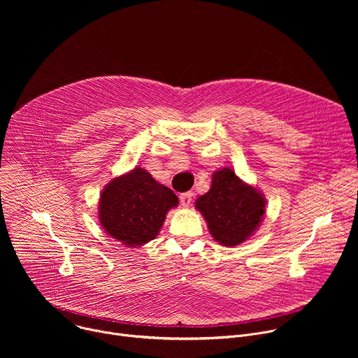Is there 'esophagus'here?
Returning a JSON list of instances; mask_svg holds the SVG:
<instances>
[{
    "mask_svg": "<svg viewBox=\"0 0 358 358\" xmlns=\"http://www.w3.org/2000/svg\"><path fill=\"white\" fill-rule=\"evenodd\" d=\"M191 199H192V194L191 192H184L180 195V202L182 207H188L191 203Z\"/></svg>",
    "mask_w": 358,
    "mask_h": 358,
    "instance_id": "esophagus-1",
    "label": "esophagus"
}]
</instances>
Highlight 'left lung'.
Listing matches in <instances>:
<instances>
[{"mask_svg": "<svg viewBox=\"0 0 358 358\" xmlns=\"http://www.w3.org/2000/svg\"><path fill=\"white\" fill-rule=\"evenodd\" d=\"M264 195L225 167L215 171L207 194L198 196L195 208L208 224L213 238L225 246L246 241L265 214Z\"/></svg>", "mask_w": 358, "mask_h": 358, "instance_id": "1", "label": "left lung"}]
</instances>
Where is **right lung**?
I'll list each match as a JSON object with an SVG mask.
<instances>
[{"mask_svg":"<svg viewBox=\"0 0 358 358\" xmlns=\"http://www.w3.org/2000/svg\"><path fill=\"white\" fill-rule=\"evenodd\" d=\"M177 195L150 173L136 167L112 180L100 195L99 220L103 229L126 246L138 248L159 235Z\"/></svg>","mask_w":358,"mask_h":358,"instance_id":"1","label":"right lung"}]
</instances>
